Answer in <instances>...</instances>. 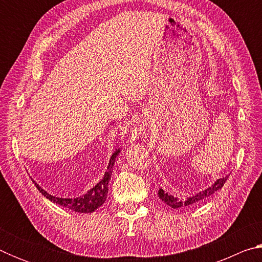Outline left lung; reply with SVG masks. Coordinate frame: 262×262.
<instances>
[{
  "instance_id": "obj_1",
  "label": "left lung",
  "mask_w": 262,
  "mask_h": 262,
  "mask_svg": "<svg viewBox=\"0 0 262 262\" xmlns=\"http://www.w3.org/2000/svg\"><path fill=\"white\" fill-rule=\"evenodd\" d=\"M228 178H229V176L219 179L217 181H215V184L210 186V187H208L207 189L202 190V192L198 193L196 195H193V196L186 199V200H184V201L178 200V199L174 198L173 195H170L168 193H166L165 190H163L162 188L158 190V196L162 201L165 202L167 206L173 208V209H177V208H180V207L196 206V205H199V203H201L203 200H206L207 198H209L210 195H212L215 192H217V190H220L222 187H223V185L225 184V181L228 180Z\"/></svg>"
}]
</instances>
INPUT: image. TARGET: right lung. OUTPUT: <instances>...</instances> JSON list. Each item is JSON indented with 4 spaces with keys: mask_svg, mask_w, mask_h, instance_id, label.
<instances>
[{
    "mask_svg": "<svg viewBox=\"0 0 262 262\" xmlns=\"http://www.w3.org/2000/svg\"><path fill=\"white\" fill-rule=\"evenodd\" d=\"M119 152H120V150H117V151L112 155V157H111L108 166H107V172H105L104 178L101 179L99 183L95 186V187H92L90 190H89L86 194H84L79 198L63 199V198L53 196V195L48 194L46 190H43L37 183H34V181L33 183L35 186H37L39 192L52 202L57 203V205H60L64 208H68V209H72L76 212H92L106 201V198H107V193H108V183L111 180V176H112V170H113L115 158H117Z\"/></svg>",
    "mask_w": 262,
    "mask_h": 262,
    "instance_id": "1",
    "label": "right lung"
}]
</instances>
